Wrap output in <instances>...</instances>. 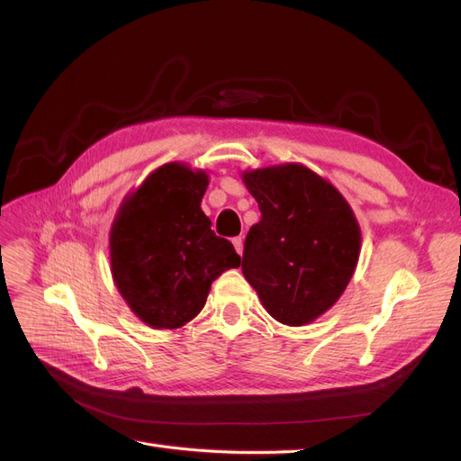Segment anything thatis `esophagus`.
<instances>
[{
    "label": "esophagus",
    "instance_id": "obj_1",
    "mask_svg": "<svg viewBox=\"0 0 461 461\" xmlns=\"http://www.w3.org/2000/svg\"><path fill=\"white\" fill-rule=\"evenodd\" d=\"M232 244H234V248H236V252H239V254L242 256V252H244V236H234Z\"/></svg>",
    "mask_w": 461,
    "mask_h": 461
}]
</instances>
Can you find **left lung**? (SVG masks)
Segmentation results:
<instances>
[{"label":"left lung","mask_w":461,"mask_h":461,"mask_svg":"<svg viewBox=\"0 0 461 461\" xmlns=\"http://www.w3.org/2000/svg\"><path fill=\"white\" fill-rule=\"evenodd\" d=\"M261 219L244 244L242 273L278 323H313L340 300L357 267L361 229L330 180L302 163L240 173Z\"/></svg>","instance_id":"left-lung-1"}]
</instances>
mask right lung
Returning <instances> with one entry per match:
<instances>
[{
    "label": "right lung",
    "mask_w": 461,
    "mask_h": 461,
    "mask_svg": "<svg viewBox=\"0 0 461 461\" xmlns=\"http://www.w3.org/2000/svg\"><path fill=\"white\" fill-rule=\"evenodd\" d=\"M209 175L171 161L151 171L117 209L109 230L111 276L151 329H178L205 305L215 278L240 267L234 246L202 212Z\"/></svg>",
    "instance_id": "right-lung-1"
}]
</instances>
